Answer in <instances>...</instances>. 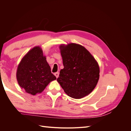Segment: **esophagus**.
Segmentation results:
<instances>
[{
	"label": "esophagus",
	"mask_w": 131,
	"mask_h": 131,
	"mask_svg": "<svg viewBox=\"0 0 131 131\" xmlns=\"http://www.w3.org/2000/svg\"><path fill=\"white\" fill-rule=\"evenodd\" d=\"M54 74V75H55V76H56V77L57 78L58 77V76H59V73H58V72L55 73Z\"/></svg>",
	"instance_id": "34e87169"
}]
</instances>
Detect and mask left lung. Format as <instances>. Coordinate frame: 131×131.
I'll use <instances>...</instances> for the list:
<instances>
[{
  "mask_svg": "<svg viewBox=\"0 0 131 131\" xmlns=\"http://www.w3.org/2000/svg\"><path fill=\"white\" fill-rule=\"evenodd\" d=\"M64 68L57 81L69 97L80 99L95 88L100 78L96 59L84 46L74 43L59 46Z\"/></svg>",
  "mask_w": 131,
  "mask_h": 131,
  "instance_id": "8db88e82",
  "label": "left lung"
}]
</instances>
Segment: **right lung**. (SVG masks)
Returning a JSON list of instances; mask_svg holds the SVG:
<instances>
[{"mask_svg":"<svg viewBox=\"0 0 131 131\" xmlns=\"http://www.w3.org/2000/svg\"><path fill=\"white\" fill-rule=\"evenodd\" d=\"M16 77L21 88L32 95L42 92L51 81L56 79L39 46L30 50L22 58Z\"/></svg>","mask_w":131,"mask_h":131,"instance_id":"add662e5","label":"right lung"}]
</instances>
